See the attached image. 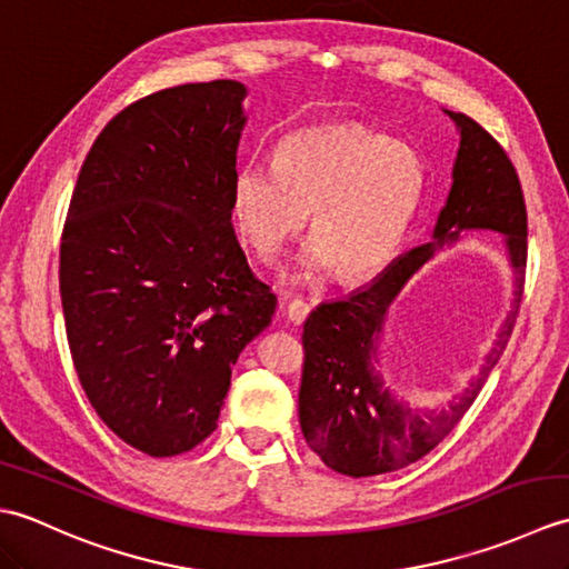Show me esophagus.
Instances as JSON below:
<instances>
[{
    "mask_svg": "<svg viewBox=\"0 0 569 569\" xmlns=\"http://www.w3.org/2000/svg\"><path fill=\"white\" fill-rule=\"evenodd\" d=\"M286 300V316H288V320H291L293 325H300V322H306V318H308V312H310V306L308 303H303V300H298V298H283Z\"/></svg>",
    "mask_w": 569,
    "mask_h": 569,
    "instance_id": "obj_1",
    "label": "esophagus"
}]
</instances>
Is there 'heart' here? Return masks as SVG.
I'll return each instance as SVG.
<instances>
[{
	"label": "heart",
	"instance_id": "1",
	"mask_svg": "<svg viewBox=\"0 0 569 569\" xmlns=\"http://www.w3.org/2000/svg\"><path fill=\"white\" fill-rule=\"evenodd\" d=\"M426 190L418 153L361 127H310L288 134L273 163L249 161L232 180V217L259 259L273 261L303 229L310 244L291 278L335 269L359 281L391 261Z\"/></svg>",
	"mask_w": 569,
	"mask_h": 569
}]
</instances>
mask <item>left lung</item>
Listing matches in <instances>:
<instances>
[{
    "mask_svg": "<svg viewBox=\"0 0 569 569\" xmlns=\"http://www.w3.org/2000/svg\"><path fill=\"white\" fill-rule=\"evenodd\" d=\"M459 131L452 186L428 244L391 261L349 298L320 303L303 325L306 365L298 391V418L306 442L330 469L347 477H373L418 462L475 403L513 332L523 296L528 217L523 190L509 156L475 119L442 110ZM467 231L505 237L515 269V303L478 377L447 407H410L378 371V345L392 300L422 262Z\"/></svg>",
    "mask_w": 569,
    "mask_h": 569,
    "instance_id": "8db88e82",
    "label": "left lung"
}]
</instances>
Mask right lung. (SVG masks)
<instances>
[{
    "label": "right lung",
    "mask_w": 569,
    "mask_h": 569,
    "mask_svg": "<svg viewBox=\"0 0 569 569\" xmlns=\"http://www.w3.org/2000/svg\"><path fill=\"white\" fill-rule=\"evenodd\" d=\"M247 88L188 82L107 124L60 239V300L78 379L102 422L151 457L217 428L232 367L271 325L232 227Z\"/></svg>",
    "instance_id": "1"
}]
</instances>
